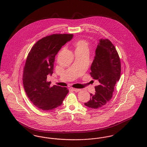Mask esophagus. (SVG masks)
<instances>
[{
	"instance_id": "34e87169",
	"label": "esophagus",
	"mask_w": 147,
	"mask_h": 147,
	"mask_svg": "<svg viewBox=\"0 0 147 147\" xmlns=\"http://www.w3.org/2000/svg\"><path fill=\"white\" fill-rule=\"evenodd\" d=\"M71 89L73 91H76V92H78V91H80V89H76V88H71Z\"/></svg>"
}]
</instances>
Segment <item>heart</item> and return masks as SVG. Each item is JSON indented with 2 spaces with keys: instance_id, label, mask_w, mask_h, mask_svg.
<instances>
[{
  "instance_id": "heart-1",
  "label": "heart",
  "mask_w": 147,
  "mask_h": 147,
  "mask_svg": "<svg viewBox=\"0 0 147 147\" xmlns=\"http://www.w3.org/2000/svg\"><path fill=\"white\" fill-rule=\"evenodd\" d=\"M74 46L76 49V52H83L89 51V43L86 40L79 39L74 42Z\"/></svg>"
}]
</instances>
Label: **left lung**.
Here are the masks:
<instances>
[{
    "mask_svg": "<svg viewBox=\"0 0 147 147\" xmlns=\"http://www.w3.org/2000/svg\"><path fill=\"white\" fill-rule=\"evenodd\" d=\"M121 62L115 47L109 39H101L95 51V56L90 73L93 79L98 80L95 92L90 94L86 106L96 109L106 105L111 99L115 86L121 75Z\"/></svg>",
    "mask_w": 147,
    "mask_h": 147,
    "instance_id": "obj_1",
    "label": "left lung"
}]
</instances>
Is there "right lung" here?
I'll list each match as a JSON object with an SVG mask.
<instances>
[{"mask_svg":"<svg viewBox=\"0 0 147 147\" xmlns=\"http://www.w3.org/2000/svg\"><path fill=\"white\" fill-rule=\"evenodd\" d=\"M72 37V34H65L46 36L36 42L28 53L23 70V85L30 100L43 111L61 106L69 92L66 87L51 86L47 78L53 72L55 56Z\"/></svg>","mask_w":147,"mask_h":147,"instance_id":"1","label":"right lung"}]
</instances>
